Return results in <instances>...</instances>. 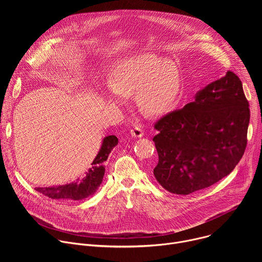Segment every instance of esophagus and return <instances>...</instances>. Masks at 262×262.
<instances>
[{
  "mask_svg": "<svg viewBox=\"0 0 262 262\" xmlns=\"http://www.w3.org/2000/svg\"><path fill=\"white\" fill-rule=\"evenodd\" d=\"M130 134H132V136H134L135 138H141V137H143V135H144L143 129H142V127H141L140 125H135L134 128L130 129Z\"/></svg>",
  "mask_w": 262,
  "mask_h": 262,
  "instance_id": "esophagus-1",
  "label": "esophagus"
}]
</instances>
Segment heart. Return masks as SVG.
I'll use <instances>...</instances> for the list:
<instances>
[{
    "label": "heart",
    "mask_w": 262,
    "mask_h": 262,
    "mask_svg": "<svg viewBox=\"0 0 262 262\" xmlns=\"http://www.w3.org/2000/svg\"><path fill=\"white\" fill-rule=\"evenodd\" d=\"M108 86L112 92L106 100L119 102L136 93L137 104L148 115H160L168 111L180 88L176 65L155 55H140L120 63L112 73Z\"/></svg>",
    "instance_id": "1"
}]
</instances>
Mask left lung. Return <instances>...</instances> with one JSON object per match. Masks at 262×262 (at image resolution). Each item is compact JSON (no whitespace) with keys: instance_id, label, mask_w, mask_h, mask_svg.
Wrapping results in <instances>:
<instances>
[{"instance_id":"8db88e82","label":"left lung","mask_w":262,"mask_h":262,"mask_svg":"<svg viewBox=\"0 0 262 262\" xmlns=\"http://www.w3.org/2000/svg\"><path fill=\"white\" fill-rule=\"evenodd\" d=\"M249 121L242 81L229 70L199 91L193 102L155 123L157 180L178 195L214 184L230 174L243 158Z\"/></svg>"}]
</instances>
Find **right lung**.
<instances>
[{
    "label": "right lung",
    "instance_id": "obj_1",
    "mask_svg": "<svg viewBox=\"0 0 262 262\" xmlns=\"http://www.w3.org/2000/svg\"><path fill=\"white\" fill-rule=\"evenodd\" d=\"M117 144L118 139L116 136L105 137L98 155L91 164V167L81 178H78L77 181L52 186V188H35V190L52 199L82 200L89 197L94 194L102 182L104 175V167L102 164L106 161L112 149Z\"/></svg>",
    "mask_w": 262,
    "mask_h": 262
}]
</instances>
